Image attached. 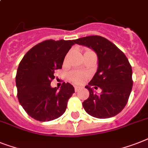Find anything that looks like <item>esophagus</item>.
Segmentation results:
<instances>
[{
    "instance_id": "obj_1",
    "label": "esophagus",
    "mask_w": 148,
    "mask_h": 148,
    "mask_svg": "<svg viewBox=\"0 0 148 148\" xmlns=\"http://www.w3.org/2000/svg\"><path fill=\"white\" fill-rule=\"evenodd\" d=\"M80 88H81V87H80V86H74V90H75V92H78V91L80 90Z\"/></svg>"
}]
</instances>
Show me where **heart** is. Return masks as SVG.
Here are the masks:
<instances>
[{
	"label": "heart",
	"instance_id": "obj_1",
	"mask_svg": "<svg viewBox=\"0 0 148 148\" xmlns=\"http://www.w3.org/2000/svg\"><path fill=\"white\" fill-rule=\"evenodd\" d=\"M69 80L71 82L77 84H80L85 81V80L87 77V74L84 72L78 71H71L68 75Z\"/></svg>",
	"mask_w": 148,
	"mask_h": 148
}]
</instances>
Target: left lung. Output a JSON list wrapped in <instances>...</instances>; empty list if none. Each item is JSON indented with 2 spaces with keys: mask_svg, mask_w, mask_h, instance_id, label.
Instances as JSON below:
<instances>
[{
  "mask_svg": "<svg viewBox=\"0 0 148 148\" xmlns=\"http://www.w3.org/2000/svg\"><path fill=\"white\" fill-rule=\"evenodd\" d=\"M74 42L92 49L98 57L97 73L85 86L90 93L83 103L85 111L98 119L116 116L126 106L132 89V69L128 58L115 44L99 36L82 37ZM92 86L99 87L101 93L95 94Z\"/></svg>",
  "mask_w": 148,
  "mask_h": 148,
  "instance_id": "obj_1",
  "label": "left lung"
}]
</instances>
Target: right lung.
Returning <instances> with one entry per match:
<instances>
[{
  "label": "right lung",
  "instance_id": "right-lung-1",
  "mask_svg": "<svg viewBox=\"0 0 148 148\" xmlns=\"http://www.w3.org/2000/svg\"><path fill=\"white\" fill-rule=\"evenodd\" d=\"M75 40L43 41L29 50L21 60L16 75L17 97L29 116L40 122L62 116L74 86L64 83L58 90L52 88L54 73L62 68L65 55Z\"/></svg>",
  "mask_w": 148,
  "mask_h": 148
}]
</instances>
